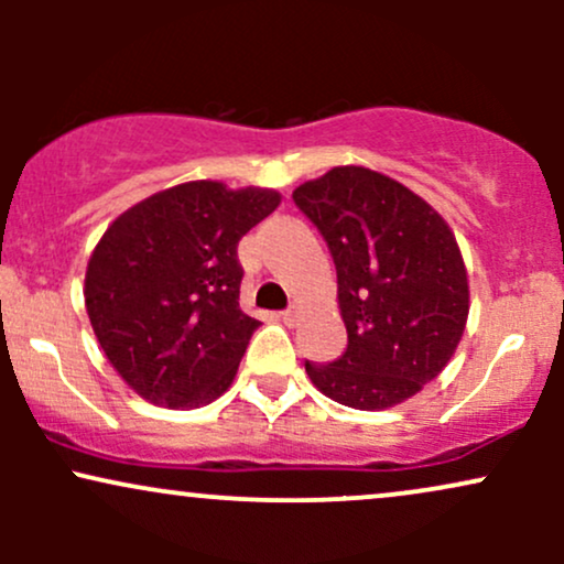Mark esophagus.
<instances>
[{
	"mask_svg": "<svg viewBox=\"0 0 564 564\" xmlns=\"http://www.w3.org/2000/svg\"><path fill=\"white\" fill-rule=\"evenodd\" d=\"M278 318H281V323H286V326H294L296 313H294V310H286V313H281V315H278Z\"/></svg>",
	"mask_w": 564,
	"mask_h": 564,
	"instance_id": "esophagus-1",
	"label": "esophagus"
}]
</instances>
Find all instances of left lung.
<instances>
[{"mask_svg":"<svg viewBox=\"0 0 564 564\" xmlns=\"http://www.w3.org/2000/svg\"><path fill=\"white\" fill-rule=\"evenodd\" d=\"M328 243L347 349L304 364L326 398L384 411L422 392L448 366L469 315L456 236L422 196L368 166H334L294 191Z\"/></svg>","mask_w":564,"mask_h":564,"instance_id":"obj_1","label":"left lung"}]
</instances>
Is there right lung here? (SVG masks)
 I'll use <instances>...</instances> for the list:
<instances>
[{
    "label": "right lung",
    "instance_id": "1",
    "mask_svg": "<svg viewBox=\"0 0 564 564\" xmlns=\"http://www.w3.org/2000/svg\"><path fill=\"white\" fill-rule=\"evenodd\" d=\"M281 193L196 180L153 193L102 232L84 304L102 352L142 400L212 403L232 384L260 321L238 304V241Z\"/></svg>",
    "mask_w": 564,
    "mask_h": 564
}]
</instances>
